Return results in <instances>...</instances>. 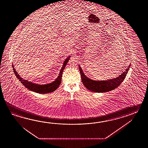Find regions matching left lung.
<instances>
[{
	"label": "left lung",
	"mask_w": 148,
	"mask_h": 148,
	"mask_svg": "<svg viewBox=\"0 0 148 148\" xmlns=\"http://www.w3.org/2000/svg\"><path fill=\"white\" fill-rule=\"evenodd\" d=\"M79 67L81 75L82 82L85 87L87 88L89 90L92 92H104L111 91L121 85L128 73L129 68H130V65H129L125 71L118 77L104 81H95L88 78L83 73L80 66H79Z\"/></svg>",
	"instance_id": "8db88e82"
}]
</instances>
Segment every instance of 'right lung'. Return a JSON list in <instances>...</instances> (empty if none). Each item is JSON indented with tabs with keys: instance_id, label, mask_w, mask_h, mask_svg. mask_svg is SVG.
<instances>
[{
	"instance_id": "add662e5",
	"label": "right lung",
	"mask_w": 148,
	"mask_h": 148,
	"mask_svg": "<svg viewBox=\"0 0 148 148\" xmlns=\"http://www.w3.org/2000/svg\"><path fill=\"white\" fill-rule=\"evenodd\" d=\"M69 59L70 57H68L66 60L64 61V62H63V66L60 70L59 75H58V78L56 79V80L51 82L50 84H48L46 85L35 84L32 82H28L27 80L23 79L20 77V75L18 74V73L16 72V70L14 68V66H13V70H14L15 75H16V77L19 79V81L22 83L23 85L28 89L29 90L38 92L39 94L50 93V92H52L55 91L60 86L61 82L63 70L64 69L65 66H66V64H67V62H68V61L69 60Z\"/></svg>"
}]
</instances>
